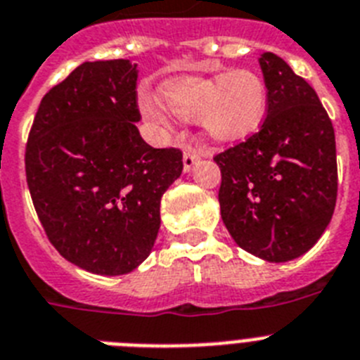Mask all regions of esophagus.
<instances>
[{"instance_id": "34e87169", "label": "esophagus", "mask_w": 360, "mask_h": 360, "mask_svg": "<svg viewBox=\"0 0 360 360\" xmlns=\"http://www.w3.org/2000/svg\"><path fill=\"white\" fill-rule=\"evenodd\" d=\"M201 158H205V152H202V150H195V148H186V150H184V155H183V168H184V172L192 170L193 165L201 161Z\"/></svg>"}]
</instances>
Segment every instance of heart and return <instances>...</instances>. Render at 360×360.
<instances>
[{
    "label": "heart",
    "mask_w": 360,
    "mask_h": 360,
    "mask_svg": "<svg viewBox=\"0 0 360 360\" xmlns=\"http://www.w3.org/2000/svg\"><path fill=\"white\" fill-rule=\"evenodd\" d=\"M161 98L179 120H199L202 130L215 141H237L261 127L268 89L257 72L237 68L212 77L168 81L161 86ZM139 108L155 127L174 128V117L158 99L143 98Z\"/></svg>",
    "instance_id": "b5f03b06"
}]
</instances>
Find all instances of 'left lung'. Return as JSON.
Masks as SVG:
<instances>
[{"label": "left lung", "mask_w": 360, "mask_h": 360, "mask_svg": "<svg viewBox=\"0 0 360 360\" xmlns=\"http://www.w3.org/2000/svg\"><path fill=\"white\" fill-rule=\"evenodd\" d=\"M266 120L214 158L221 217L237 245L268 262L301 257L321 239L337 201L333 124L319 96L279 56L259 58Z\"/></svg>", "instance_id": "left-lung-1"}]
</instances>
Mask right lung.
<instances>
[{
	"label": "right lung",
	"mask_w": 360,
	"mask_h": 360,
	"mask_svg": "<svg viewBox=\"0 0 360 360\" xmlns=\"http://www.w3.org/2000/svg\"><path fill=\"white\" fill-rule=\"evenodd\" d=\"M137 65L86 61L39 103L25 170L49 240L98 275L136 270L154 248L179 148H152L136 123Z\"/></svg>",
	"instance_id": "add662e5"
}]
</instances>
